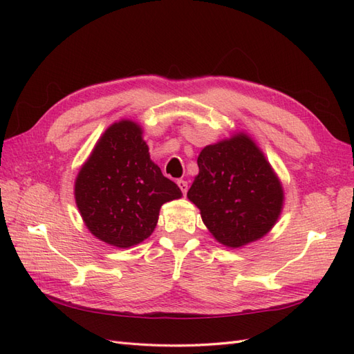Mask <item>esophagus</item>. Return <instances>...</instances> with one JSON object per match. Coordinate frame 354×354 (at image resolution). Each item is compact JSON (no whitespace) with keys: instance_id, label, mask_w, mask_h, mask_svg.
Masks as SVG:
<instances>
[{"instance_id":"esophagus-1","label":"esophagus","mask_w":354,"mask_h":354,"mask_svg":"<svg viewBox=\"0 0 354 354\" xmlns=\"http://www.w3.org/2000/svg\"><path fill=\"white\" fill-rule=\"evenodd\" d=\"M177 185H178L180 190L183 192V195H186V194H187V189H189L187 181H185V180H178V181H177Z\"/></svg>"}]
</instances>
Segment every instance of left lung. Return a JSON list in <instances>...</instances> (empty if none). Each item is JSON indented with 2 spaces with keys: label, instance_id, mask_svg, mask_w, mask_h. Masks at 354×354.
<instances>
[{
  "label": "left lung",
  "instance_id": "left-lung-1",
  "mask_svg": "<svg viewBox=\"0 0 354 354\" xmlns=\"http://www.w3.org/2000/svg\"><path fill=\"white\" fill-rule=\"evenodd\" d=\"M198 167L187 198L220 243L238 248L273 227L282 209V186L248 136L203 147Z\"/></svg>",
  "mask_w": 354,
  "mask_h": 354
}]
</instances>
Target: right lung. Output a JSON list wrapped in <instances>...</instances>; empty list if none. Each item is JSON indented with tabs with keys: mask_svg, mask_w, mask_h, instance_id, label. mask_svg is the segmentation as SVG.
Segmentation results:
<instances>
[{
	"mask_svg": "<svg viewBox=\"0 0 354 354\" xmlns=\"http://www.w3.org/2000/svg\"><path fill=\"white\" fill-rule=\"evenodd\" d=\"M180 187L149 156L142 128L121 121L104 131L75 181L85 226L100 241L130 248L152 234L159 209Z\"/></svg>",
	"mask_w": 354,
	"mask_h": 354,
	"instance_id": "1",
	"label": "right lung"
}]
</instances>
